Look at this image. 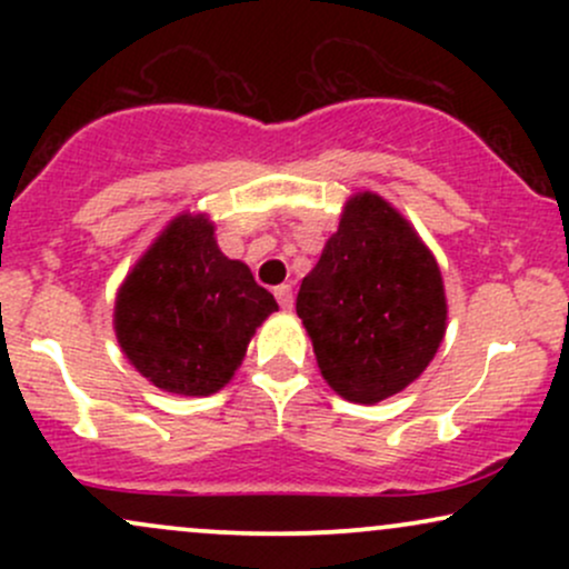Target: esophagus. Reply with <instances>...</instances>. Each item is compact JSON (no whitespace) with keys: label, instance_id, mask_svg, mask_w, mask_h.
Wrapping results in <instances>:
<instances>
[{"label":"esophagus","instance_id":"obj_1","mask_svg":"<svg viewBox=\"0 0 569 569\" xmlns=\"http://www.w3.org/2000/svg\"><path fill=\"white\" fill-rule=\"evenodd\" d=\"M276 299H278V305L283 307V310H291V307H293V289H291V286L289 283L278 286Z\"/></svg>","mask_w":569,"mask_h":569}]
</instances>
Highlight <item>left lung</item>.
<instances>
[{
	"mask_svg": "<svg viewBox=\"0 0 569 569\" xmlns=\"http://www.w3.org/2000/svg\"><path fill=\"white\" fill-rule=\"evenodd\" d=\"M297 316L323 380L356 403L396 396L426 371L447 329L439 264L380 194H356L302 280Z\"/></svg>",
	"mask_w": 569,
	"mask_h": 569,
	"instance_id": "left-lung-1",
	"label": "left lung"
}]
</instances>
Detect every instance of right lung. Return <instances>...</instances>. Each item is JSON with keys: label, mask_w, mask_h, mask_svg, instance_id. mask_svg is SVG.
Here are the masks:
<instances>
[{"label": "right lung", "mask_w": 569, "mask_h": 569, "mask_svg": "<svg viewBox=\"0 0 569 569\" xmlns=\"http://www.w3.org/2000/svg\"><path fill=\"white\" fill-rule=\"evenodd\" d=\"M276 310L251 270L219 251L213 227L181 213L122 283L114 329L128 361L160 390L211 396Z\"/></svg>", "instance_id": "1"}]
</instances>
